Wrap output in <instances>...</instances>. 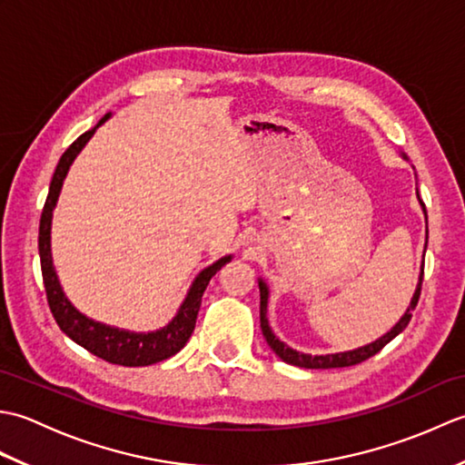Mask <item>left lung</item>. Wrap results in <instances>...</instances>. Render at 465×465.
<instances>
[{"label": "left lung", "mask_w": 465, "mask_h": 465, "mask_svg": "<svg viewBox=\"0 0 465 465\" xmlns=\"http://www.w3.org/2000/svg\"><path fill=\"white\" fill-rule=\"evenodd\" d=\"M406 157V155H403ZM420 197V195H418ZM421 207H423V213H426V205L420 200ZM426 220H428V213H426ZM428 240V238H426ZM426 248H428V242H426ZM421 282H423V263H421V273H420V282H418V288L413 292V298L410 302V308L406 310V313L401 315V320L393 325V328L381 335L380 340H375L368 345H361L358 350H351V351H341V353H328V355H310V353H302V351H295L292 350L288 343H283L282 340L275 338V333L272 331L270 323H268V298H270V290L268 285H265L263 280H260V323H262V333L265 341H268L270 348L275 351V355H280V358L285 363H292V365H298V368H305V370H330V368H348V365H355V363H361L365 360H370L371 355L378 353L383 345H388L393 338H396L398 333H401L403 330L408 328V323L411 320V312L416 310L418 300H420V293H421Z\"/></svg>", "instance_id": "8db88e82"}]
</instances>
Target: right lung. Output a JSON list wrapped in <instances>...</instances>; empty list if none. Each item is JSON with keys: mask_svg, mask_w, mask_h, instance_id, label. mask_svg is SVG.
Segmentation results:
<instances>
[{"mask_svg": "<svg viewBox=\"0 0 465 465\" xmlns=\"http://www.w3.org/2000/svg\"><path fill=\"white\" fill-rule=\"evenodd\" d=\"M110 115L112 114H105L100 120V124L92 127L90 132H85L77 137V140L64 152V155L59 157L52 183H49V193L42 212V220H39V260H42V275H44L49 310H52L59 330H62L67 338H72L77 345H82V348H85L90 353L97 355V358H102L110 363L125 365V368H140V365H152V363L172 358V355L180 351L187 343V340L192 338L197 312H200V305H202V295L207 288V283H210L213 275L232 260V255H225V258L212 263L210 268L200 272V275L193 280L190 292H187L183 303L180 305V310H177L175 318L167 323L165 328L157 331L135 333V331H125L120 328H112V325L85 318L84 313H80L74 308L72 302L65 298L54 268L52 215H54V207L57 203L59 192H62L64 180L69 172V165L74 163L77 153L84 150V145L92 140V135L95 134L97 127H100L105 120H110Z\"/></svg>", "mask_w": 465, "mask_h": 465, "instance_id": "add662e5", "label": "right lung"}]
</instances>
